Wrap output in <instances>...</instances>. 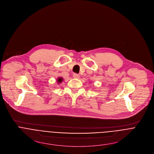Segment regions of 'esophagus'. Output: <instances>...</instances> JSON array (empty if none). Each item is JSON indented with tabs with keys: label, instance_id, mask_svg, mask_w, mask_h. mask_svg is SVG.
I'll list each match as a JSON object with an SVG mask.
<instances>
[{
	"label": "esophagus",
	"instance_id": "34e87169",
	"mask_svg": "<svg viewBox=\"0 0 154 154\" xmlns=\"http://www.w3.org/2000/svg\"><path fill=\"white\" fill-rule=\"evenodd\" d=\"M73 76V77H74L75 78H76V79H79V75L78 74L74 73Z\"/></svg>",
	"mask_w": 154,
	"mask_h": 154
}]
</instances>
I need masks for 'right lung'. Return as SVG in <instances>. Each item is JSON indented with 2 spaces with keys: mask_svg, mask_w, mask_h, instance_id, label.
Here are the masks:
<instances>
[{
  "mask_svg": "<svg viewBox=\"0 0 154 154\" xmlns=\"http://www.w3.org/2000/svg\"><path fill=\"white\" fill-rule=\"evenodd\" d=\"M62 81H63V78H60V77H59V78H58V79H57V82L60 84V82H61Z\"/></svg>",
  "mask_w": 154,
  "mask_h": 154,
  "instance_id": "add662e5",
  "label": "right lung"
}]
</instances>
